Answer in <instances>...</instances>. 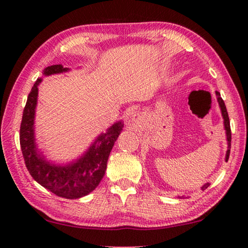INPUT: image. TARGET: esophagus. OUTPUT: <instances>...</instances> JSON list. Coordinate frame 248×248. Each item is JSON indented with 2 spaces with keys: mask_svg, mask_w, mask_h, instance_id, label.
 Here are the masks:
<instances>
[{
  "mask_svg": "<svg viewBox=\"0 0 248 248\" xmlns=\"http://www.w3.org/2000/svg\"><path fill=\"white\" fill-rule=\"evenodd\" d=\"M134 116H136V115H134Z\"/></svg>",
  "mask_w": 248,
  "mask_h": 248,
  "instance_id": "1",
  "label": "esophagus"
}]
</instances>
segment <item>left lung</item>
<instances>
[{"label": "left lung", "instance_id": "left-lung-1", "mask_svg": "<svg viewBox=\"0 0 248 248\" xmlns=\"http://www.w3.org/2000/svg\"><path fill=\"white\" fill-rule=\"evenodd\" d=\"M217 95V103H219V106L221 108V114L222 117H223V124H224V129H225V134H226V141H228V151H226L225 154V161L228 162L229 156H230V150H231V127H230V119H229V115H228V110H226L225 104L223 102V99L221 98V95L219 92H216ZM210 186V184L207 183L204 184L202 187H201V190H205L207 188Z\"/></svg>", "mask_w": 248, "mask_h": 248}]
</instances>
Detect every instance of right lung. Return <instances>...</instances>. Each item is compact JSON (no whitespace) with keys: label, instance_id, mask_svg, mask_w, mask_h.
<instances>
[{"label":"right lung","instance_id":"obj_1","mask_svg":"<svg viewBox=\"0 0 248 248\" xmlns=\"http://www.w3.org/2000/svg\"><path fill=\"white\" fill-rule=\"evenodd\" d=\"M69 70L61 64H56L46 68L43 75L48 77L68 72ZM41 81L43 78H39L33 84L27 97L20 124L19 142L25 164L31 177L54 195L65 199L82 198L93 191L103 179L109 154L123 131L124 124L120 120L110 125L106 132H102L96 138L83 155L72 162L56 164L48 161L37 148L33 125L38 100V85Z\"/></svg>","mask_w":248,"mask_h":248}]
</instances>
